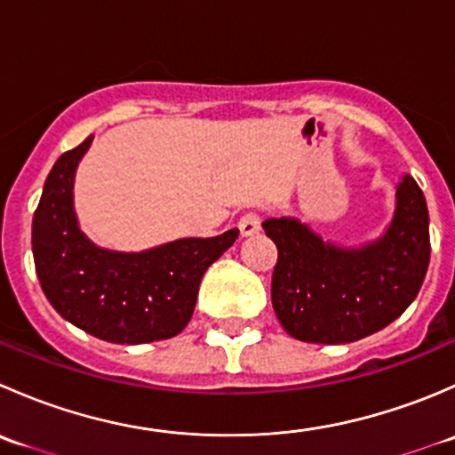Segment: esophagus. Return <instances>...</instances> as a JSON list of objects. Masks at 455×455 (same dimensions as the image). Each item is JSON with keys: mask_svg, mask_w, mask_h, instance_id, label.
<instances>
[{"mask_svg": "<svg viewBox=\"0 0 455 455\" xmlns=\"http://www.w3.org/2000/svg\"><path fill=\"white\" fill-rule=\"evenodd\" d=\"M237 228H240L242 237L255 235V233H259V215H255V213L242 215L240 222H237Z\"/></svg>", "mask_w": 455, "mask_h": 455, "instance_id": "esophagus-1", "label": "esophagus"}]
</instances>
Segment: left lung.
<instances>
[{
	"mask_svg": "<svg viewBox=\"0 0 455 455\" xmlns=\"http://www.w3.org/2000/svg\"><path fill=\"white\" fill-rule=\"evenodd\" d=\"M261 227L277 246L275 315L299 341L334 346L379 332L416 299L429 266V211L407 173L387 228L365 244L323 240L297 218H270Z\"/></svg>",
	"mask_w": 455,
	"mask_h": 455,
	"instance_id": "8db88e82",
	"label": "left lung"
}]
</instances>
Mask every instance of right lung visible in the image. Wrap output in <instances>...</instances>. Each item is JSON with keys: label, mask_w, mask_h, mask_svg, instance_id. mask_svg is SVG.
I'll return each instance as SVG.
<instances>
[{"label": "right lung", "mask_w": 455, "mask_h": 455, "mask_svg": "<svg viewBox=\"0 0 455 455\" xmlns=\"http://www.w3.org/2000/svg\"><path fill=\"white\" fill-rule=\"evenodd\" d=\"M94 136L66 151L48 173L32 218L36 277L52 308L76 328L109 343H151L185 330L202 275L237 240L182 237L125 253L94 244L75 211V176Z\"/></svg>", "instance_id": "obj_1"}]
</instances>
